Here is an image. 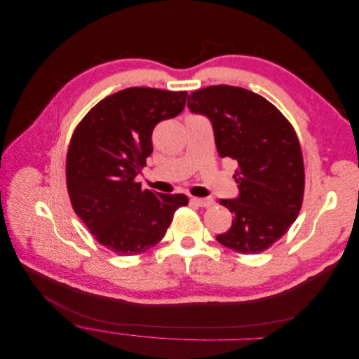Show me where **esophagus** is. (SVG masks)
<instances>
[{
  "mask_svg": "<svg viewBox=\"0 0 359 359\" xmlns=\"http://www.w3.org/2000/svg\"><path fill=\"white\" fill-rule=\"evenodd\" d=\"M195 205L198 206H202V208H210L212 205H215V201L212 198H192L191 199Z\"/></svg>",
  "mask_w": 359,
  "mask_h": 359,
  "instance_id": "obj_1",
  "label": "esophagus"
}]
</instances>
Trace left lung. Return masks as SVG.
Listing matches in <instances>:
<instances>
[{
    "mask_svg": "<svg viewBox=\"0 0 359 359\" xmlns=\"http://www.w3.org/2000/svg\"><path fill=\"white\" fill-rule=\"evenodd\" d=\"M192 113L209 117L218 154L238 163L239 198L221 199L233 221L217 236L225 248L257 255L274 245L296 221L304 198V161L292 123L263 96L218 85L188 96Z\"/></svg>",
    "mask_w": 359,
    "mask_h": 359,
    "instance_id": "obj_1",
    "label": "left lung"
}]
</instances>
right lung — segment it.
Here are the masks:
<instances>
[{"label": "right lung", "mask_w": 359, "mask_h": 359, "mask_svg": "<svg viewBox=\"0 0 359 359\" xmlns=\"http://www.w3.org/2000/svg\"><path fill=\"white\" fill-rule=\"evenodd\" d=\"M187 92L128 88L92 107L72 134L66 154L70 203L95 239L120 256L156 246L184 194L142 189L137 174L153 153V130L178 116Z\"/></svg>", "instance_id": "1"}]
</instances>
